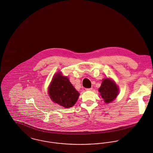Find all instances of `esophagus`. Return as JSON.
<instances>
[{
	"label": "esophagus",
	"mask_w": 153,
	"mask_h": 153,
	"mask_svg": "<svg viewBox=\"0 0 153 153\" xmlns=\"http://www.w3.org/2000/svg\"><path fill=\"white\" fill-rule=\"evenodd\" d=\"M92 88H86V91H92Z\"/></svg>",
	"instance_id": "1"
}]
</instances>
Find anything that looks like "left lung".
<instances>
[{
    "label": "left lung",
    "mask_w": 153,
    "mask_h": 153,
    "mask_svg": "<svg viewBox=\"0 0 153 153\" xmlns=\"http://www.w3.org/2000/svg\"><path fill=\"white\" fill-rule=\"evenodd\" d=\"M99 92L104 101L108 103L117 97L118 94V88L114 81L107 78L103 80Z\"/></svg>",
    "instance_id": "obj_1"
}]
</instances>
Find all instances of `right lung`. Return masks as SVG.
Instances as JSON below:
<instances>
[{"instance_id":"1","label":"right lung","mask_w":153,"mask_h":153,"mask_svg":"<svg viewBox=\"0 0 153 153\" xmlns=\"http://www.w3.org/2000/svg\"><path fill=\"white\" fill-rule=\"evenodd\" d=\"M49 95L55 103L68 108L73 106L79 96V93L70 82L67 77L58 73L53 78L48 89Z\"/></svg>"}]
</instances>
